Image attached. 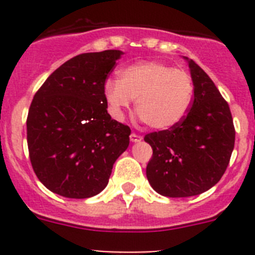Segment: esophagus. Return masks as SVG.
Here are the masks:
<instances>
[{
  "mask_svg": "<svg viewBox=\"0 0 255 255\" xmlns=\"http://www.w3.org/2000/svg\"><path fill=\"white\" fill-rule=\"evenodd\" d=\"M141 139H143V138H141L140 135L135 134V132H132V134L130 135V140H131L132 143H136V141H140Z\"/></svg>",
  "mask_w": 255,
  "mask_h": 255,
  "instance_id": "esophagus-1",
  "label": "esophagus"
}]
</instances>
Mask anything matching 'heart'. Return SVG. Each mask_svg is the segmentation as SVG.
<instances>
[{
    "label": "heart",
    "instance_id": "1",
    "mask_svg": "<svg viewBox=\"0 0 255 255\" xmlns=\"http://www.w3.org/2000/svg\"><path fill=\"white\" fill-rule=\"evenodd\" d=\"M105 100L117 120L135 100V110L154 130L179 125L190 110L194 84L186 71L159 61H141L124 67L120 80L105 83Z\"/></svg>",
    "mask_w": 255,
    "mask_h": 255
}]
</instances>
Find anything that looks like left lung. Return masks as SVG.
Instances as JSON below:
<instances>
[{
    "mask_svg": "<svg viewBox=\"0 0 255 255\" xmlns=\"http://www.w3.org/2000/svg\"><path fill=\"white\" fill-rule=\"evenodd\" d=\"M184 58L194 84L188 115L172 129L144 136L153 149L148 181L158 194L170 198L193 197L215 186L229 166L235 144L229 105L204 70Z\"/></svg>",
    "mask_w": 255,
    "mask_h": 255,
    "instance_id": "obj_1",
    "label": "left lung"
}]
</instances>
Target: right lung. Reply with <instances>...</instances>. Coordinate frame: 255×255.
Wrapping results in <instances>:
<instances>
[{
	"label": "right lung",
	"mask_w": 255,
	"mask_h": 255,
	"mask_svg": "<svg viewBox=\"0 0 255 255\" xmlns=\"http://www.w3.org/2000/svg\"><path fill=\"white\" fill-rule=\"evenodd\" d=\"M119 49L82 53L47 78L26 119L31 166L52 193L84 199L107 186L116 159L129 147V126L112 120L105 83Z\"/></svg>",
	"instance_id": "add662e5"
}]
</instances>
